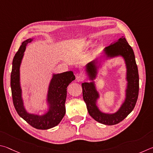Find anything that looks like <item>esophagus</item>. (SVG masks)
I'll return each instance as SVG.
<instances>
[{
	"mask_svg": "<svg viewBox=\"0 0 153 153\" xmlns=\"http://www.w3.org/2000/svg\"><path fill=\"white\" fill-rule=\"evenodd\" d=\"M75 76H76V79L77 81H82V80L84 79L83 74L81 73H76V75H75Z\"/></svg>",
	"mask_w": 153,
	"mask_h": 153,
	"instance_id": "34e87169",
	"label": "esophagus"
}]
</instances>
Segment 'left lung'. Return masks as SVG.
Here are the masks:
<instances>
[{
  "label": "left lung",
  "instance_id": "obj_1",
  "mask_svg": "<svg viewBox=\"0 0 153 153\" xmlns=\"http://www.w3.org/2000/svg\"><path fill=\"white\" fill-rule=\"evenodd\" d=\"M105 50L106 53L111 56L121 54L126 62L128 81L126 100L116 114H105L99 111L95 105V100L98 94L93 82H84L82 84V97L86 103L88 112L93 119L103 124L115 125L124 120L134 108L139 93V75L134 51L125 37H122L118 41L107 47ZM87 71L91 76H94L96 72L94 62L88 65Z\"/></svg>",
  "mask_w": 153,
  "mask_h": 153
}]
</instances>
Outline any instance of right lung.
<instances>
[{
    "label": "right lung",
    "instance_id": "add662e5",
    "mask_svg": "<svg viewBox=\"0 0 153 153\" xmlns=\"http://www.w3.org/2000/svg\"><path fill=\"white\" fill-rule=\"evenodd\" d=\"M31 39H28L24 41L13 58L10 74L13 102L19 116L25 120L29 125L36 129L47 130L57 126L65 115L66 88L75 79V76L72 71L53 75L48 91V101L50 104V111L42 116L27 113L23 108L21 99V90L19 85V66L26 45L31 42Z\"/></svg>",
    "mask_w": 153,
    "mask_h": 153
}]
</instances>
